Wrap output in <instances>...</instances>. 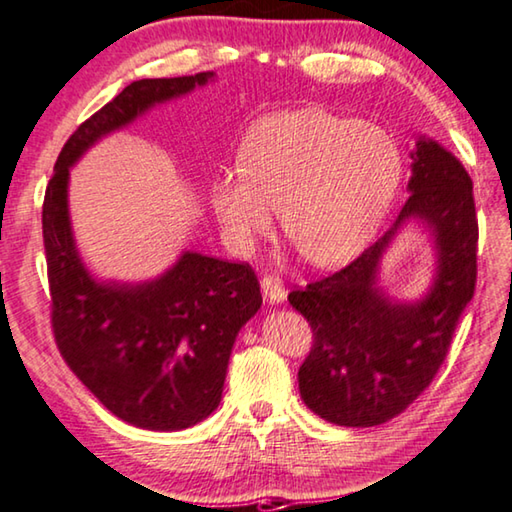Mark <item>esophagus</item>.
Segmentation results:
<instances>
[{
	"instance_id": "1",
	"label": "esophagus",
	"mask_w": 512,
	"mask_h": 512,
	"mask_svg": "<svg viewBox=\"0 0 512 512\" xmlns=\"http://www.w3.org/2000/svg\"><path fill=\"white\" fill-rule=\"evenodd\" d=\"M261 288H263L265 299L270 301V304H281V301L286 299V288H283L281 276L265 274L261 279Z\"/></svg>"
}]
</instances>
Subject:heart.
Wrapping results in <instances>:
<instances>
[{"mask_svg":"<svg viewBox=\"0 0 512 512\" xmlns=\"http://www.w3.org/2000/svg\"><path fill=\"white\" fill-rule=\"evenodd\" d=\"M238 174L217 179L211 204L224 236L249 251L274 229L313 265H340L379 231L404 179L397 140L374 124L320 108L256 124Z\"/></svg>","mask_w":512,"mask_h":512,"instance_id":"1","label":"heart"}]
</instances>
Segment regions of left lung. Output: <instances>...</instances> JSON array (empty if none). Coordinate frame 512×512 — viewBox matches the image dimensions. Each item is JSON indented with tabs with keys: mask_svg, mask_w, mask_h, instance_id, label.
I'll list each match as a JSON object with an SVG mask.
<instances>
[{
	"mask_svg": "<svg viewBox=\"0 0 512 512\" xmlns=\"http://www.w3.org/2000/svg\"><path fill=\"white\" fill-rule=\"evenodd\" d=\"M410 195L392 229L342 270L292 290L313 345L299 367L304 404L338 426H376L404 413L445 363L451 338L476 288L472 179L438 142L420 140ZM422 216L436 231L441 270L430 297L415 307L390 305L373 288L375 265L396 226Z\"/></svg>",
	"mask_w": 512,
	"mask_h": 512,
	"instance_id": "8db88e82",
	"label": "left lung"
}]
</instances>
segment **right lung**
Masks as SVG:
<instances>
[{"mask_svg":"<svg viewBox=\"0 0 512 512\" xmlns=\"http://www.w3.org/2000/svg\"><path fill=\"white\" fill-rule=\"evenodd\" d=\"M208 79L213 72L129 83L67 138L43 201L56 347L115 417L149 431L188 429L217 408L233 340L261 308V286L249 263L192 251L142 286L90 279L70 233L67 172L99 136Z\"/></svg>","mask_w":512,"mask_h":512,"instance_id":"add662e5","label":"right lung"}]
</instances>
